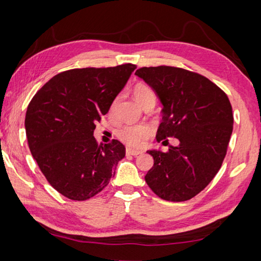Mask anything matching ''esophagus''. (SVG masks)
<instances>
[{
    "label": "esophagus",
    "instance_id": "esophagus-1",
    "mask_svg": "<svg viewBox=\"0 0 261 261\" xmlns=\"http://www.w3.org/2000/svg\"><path fill=\"white\" fill-rule=\"evenodd\" d=\"M141 153L140 149H132V148H126V154H129V155H139Z\"/></svg>",
    "mask_w": 261,
    "mask_h": 261
}]
</instances>
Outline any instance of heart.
Masks as SVG:
<instances>
[{
    "label": "heart",
    "mask_w": 261,
    "mask_h": 261,
    "mask_svg": "<svg viewBox=\"0 0 261 261\" xmlns=\"http://www.w3.org/2000/svg\"><path fill=\"white\" fill-rule=\"evenodd\" d=\"M135 100L138 102L141 107L149 103H155L156 94L153 91L152 87H149L147 84L138 83L132 90ZM116 107V100L112 103L110 112H114ZM149 134V127L145 124H125L122 125L120 129L116 131V135L123 143H125L130 146H137L143 140L145 137Z\"/></svg>",
    "instance_id": "heart-1"
}]
</instances>
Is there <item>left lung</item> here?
Segmentation results:
<instances>
[{
	"label": "left lung",
	"instance_id": "8db88e82",
	"mask_svg": "<svg viewBox=\"0 0 261 261\" xmlns=\"http://www.w3.org/2000/svg\"><path fill=\"white\" fill-rule=\"evenodd\" d=\"M135 74L163 106L156 140L179 143L167 152L147 151L154 165L145 180L161 199H191L214 178L227 154L233 124L230 101L210 79L189 70L161 65L140 68Z\"/></svg>",
	"mask_w": 261,
	"mask_h": 261
}]
</instances>
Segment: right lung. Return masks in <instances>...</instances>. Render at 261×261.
<instances>
[{"label":"right lung","mask_w":261,"mask_h":261,"mask_svg":"<svg viewBox=\"0 0 261 261\" xmlns=\"http://www.w3.org/2000/svg\"><path fill=\"white\" fill-rule=\"evenodd\" d=\"M135 69L126 63L68 70L31 100L25 117L30 151L51 187L69 199L86 200L102 191L125 156L121 141L99 146L93 132Z\"/></svg>","instance_id":"1"}]
</instances>
